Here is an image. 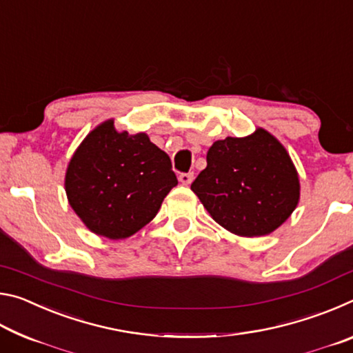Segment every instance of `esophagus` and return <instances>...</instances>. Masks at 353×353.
Returning <instances> with one entry per match:
<instances>
[{"label": "esophagus", "mask_w": 353, "mask_h": 353, "mask_svg": "<svg viewBox=\"0 0 353 353\" xmlns=\"http://www.w3.org/2000/svg\"><path fill=\"white\" fill-rule=\"evenodd\" d=\"M193 179H194L193 172H182V174L179 176V182H181L182 185H190L191 182H193Z\"/></svg>", "instance_id": "34e87169"}]
</instances>
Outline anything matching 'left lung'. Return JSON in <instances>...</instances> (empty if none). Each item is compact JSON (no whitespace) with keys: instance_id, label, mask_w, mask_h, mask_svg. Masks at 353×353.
<instances>
[{"instance_id":"1","label":"left lung","mask_w":353,"mask_h":353,"mask_svg":"<svg viewBox=\"0 0 353 353\" xmlns=\"http://www.w3.org/2000/svg\"><path fill=\"white\" fill-rule=\"evenodd\" d=\"M210 216L238 236H265L291 216L301 182L288 151L266 129L214 141L191 183Z\"/></svg>"}]
</instances>
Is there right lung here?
Instances as JSON below:
<instances>
[{
	"instance_id": "obj_1",
	"label": "right lung",
	"mask_w": 353,
	"mask_h": 353,
	"mask_svg": "<svg viewBox=\"0 0 353 353\" xmlns=\"http://www.w3.org/2000/svg\"><path fill=\"white\" fill-rule=\"evenodd\" d=\"M176 185L168 154L145 132L117 130L112 118L87 134L65 172L71 208L88 230L109 240L151 223Z\"/></svg>"
}]
</instances>
